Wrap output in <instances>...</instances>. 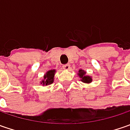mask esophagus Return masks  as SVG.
I'll return each mask as SVG.
<instances>
[{
	"label": "esophagus",
	"instance_id": "esophagus-1",
	"mask_svg": "<svg viewBox=\"0 0 130 130\" xmlns=\"http://www.w3.org/2000/svg\"><path fill=\"white\" fill-rule=\"evenodd\" d=\"M70 65L69 64H65L63 66V69H65V70H69L70 69Z\"/></svg>",
	"mask_w": 130,
	"mask_h": 130
}]
</instances>
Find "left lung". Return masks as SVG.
<instances>
[{
    "label": "left lung",
    "mask_w": 130,
    "mask_h": 130,
    "mask_svg": "<svg viewBox=\"0 0 130 130\" xmlns=\"http://www.w3.org/2000/svg\"><path fill=\"white\" fill-rule=\"evenodd\" d=\"M78 77L80 78V80L84 83L86 84H90V83L92 82V77L89 76V75H86V72L83 69H79L78 71Z\"/></svg>",
    "instance_id": "8db88e82"
}]
</instances>
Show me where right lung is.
I'll list each match as a JSON object with an SVG mask.
<instances>
[{
	"mask_svg": "<svg viewBox=\"0 0 130 130\" xmlns=\"http://www.w3.org/2000/svg\"><path fill=\"white\" fill-rule=\"evenodd\" d=\"M56 72V69H51L47 71V72L44 74L43 79L40 81V85H43V86H47L53 83L54 80V76Z\"/></svg>",
	"mask_w": 130,
	"mask_h": 130,
	"instance_id": "right-lung-1",
	"label": "right lung"
}]
</instances>
